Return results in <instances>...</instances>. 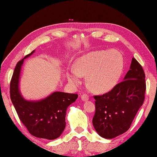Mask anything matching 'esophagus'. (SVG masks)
Here are the masks:
<instances>
[{
	"mask_svg": "<svg viewBox=\"0 0 157 157\" xmlns=\"http://www.w3.org/2000/svg\"><path fill=\"white\" fill-rule=\"evenodd\" d=\"M81 98L83 101H87L89 100V96L87 94H84L81 96Z\"/></svg>",
	"mask_w": 157,
	"mask_h": 157,
	"instance_id": "esophagus-1",
	"label": "esophagus"
}]
</instances>
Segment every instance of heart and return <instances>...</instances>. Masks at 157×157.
I'll use <instances>...</instances> for the list:
<instances>
[{
  "instance_id": "1",
  "label": "heart",
  "mask_w": 157,
  "mask_h": 157,
  "mask_svg": "<svg viewBox=\"0 0 157 157\" xmlns=\"http://www.w3.org/2000/svg\"><path fill=\"white\" fill-rule=\"evenodd\" d=\"M123 57L117 50L89 52L76 60L75 69L67 72L69 82L80 84L82 75H86V82L92 91L97 93L110 92L117 84L123 69Z\"/></svg>"
}]
</instances>
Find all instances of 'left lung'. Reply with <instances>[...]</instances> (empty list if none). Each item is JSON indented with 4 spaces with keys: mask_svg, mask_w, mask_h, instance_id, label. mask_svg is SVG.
Masks as SVG:
<instances>
[{
    "mask_svg": "<svg viewBox=\"0 0 157 157\" xmlns=\"http://www.w3.org/2000/svg\"><path fill=\"white\" fill-rule=\"evenodd\" d=\"M145 91L144 70L132 58L123 81L106 94L94 96L96 111L92 123L98 134L112 139L128 131L143 105Z\"/></svg>",
    "mask_w": 157,
    "mask_h": 157,
    "instance_id": "8db88e82",
    "label": "left lung"
}]
</instances>
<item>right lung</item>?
Listing matches in <instances>:
<instances>
[{"instance_id": "obj_1", "label": "right lung", "mask_w": 157, "mask_h": 157, "mask_svg": "<svg viewBox=\"0 0 157 157\" xmlns=\"http://www.w3.org/2000/svg\"><path fill=\"white\" fill-rule=\"evenodd\" d=\"M34 52L26 55L16 65L10 84V95L20 120L32 136L55 140L64 131L67 109L78 95L57 91L38 101L23 98L19 89L21 67L24 60Z\"/></svg>"}]
</instances>
